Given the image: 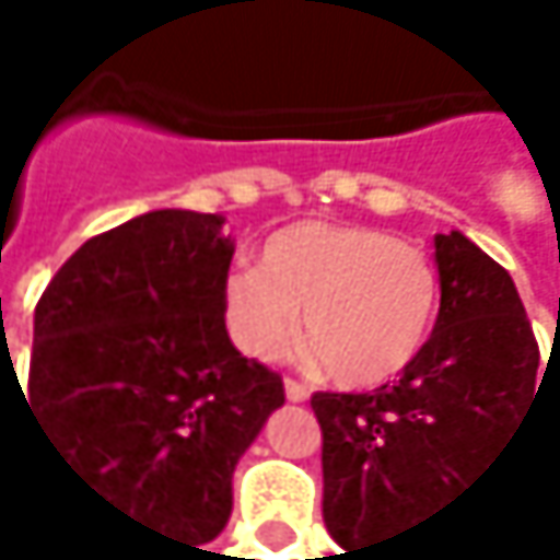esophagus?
<instances>
[{
	"label": "esophagus",
	"instance_id": "obj_1",
	"mask_svg": "<svg viewBox=\"0 0 560 560\" xmlns=\"http://www.w3.org/2000/svg\"><path fill=\"white\" fill-rule=\"evenodd\" d=\"M285 396H289L292 402H305V399H308V386L289 376V380H285Z\"/></svg>",
	"mask_w": 560,
	"mask_h": 560
}]
</instances>
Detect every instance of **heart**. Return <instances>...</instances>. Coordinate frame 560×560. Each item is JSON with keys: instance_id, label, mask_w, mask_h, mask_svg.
I'll return each mask as SVG.
<instances>
[{"instance_id": "1", "label": "heart", "mask_w": 560, "mask_h": 560, "mask_svg": "<svg viewBox=\"0 0 560 560\" xmlns=\"http://www.w3.org/2000/svg\"><path fill=\"white\" fill-rule=\"evenodd\" d=\"M443 282L427 248L365 224L299 221L275 231L258 268L231 275L228 332L245 355L275 359L302 332L339 386H380L430 342Z\"/></svg>"}]
</instances>
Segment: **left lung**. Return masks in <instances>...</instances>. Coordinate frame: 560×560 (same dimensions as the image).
Listing matches in <instances>:
<instances>
[{
    "mask_svg": "<svg viewBox=\"0 0 560 560\" xmlns=\"http://www.w3.org/2000/svg\"><path fill=\"white\" fill-rule=\"evenodd\" d=\"M436 329L399 383L312 396L322 517L346 555L460 498L545 386L541 349L511 275L460 231L436 234Z\"/></svg>",
    "mask_w": 560,
    "mask_h": 560,
    "instance_id": "8db88e82",
    "label": "left lung"
}]
</instances>
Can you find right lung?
Here are the masks:
<instances>
[{
  "label": "right lung",
  "instance_id": "right-lung-1",
  "mask_svg": "<svg viewBox=\"0 0 560 560\" xmlns=\"http://www.w3.org/2000/svg\"><path fill=\"white\" fill-rule=\"evenodd\" d=\"M221 224L150 211L80 245L36 305L19 386L73 477L195 548L228 524L234 464L285 402L282 376L228 339Z\"/></svg>",
  "mask_w": 560,
  "mask_h": 560
}]
</instances>
